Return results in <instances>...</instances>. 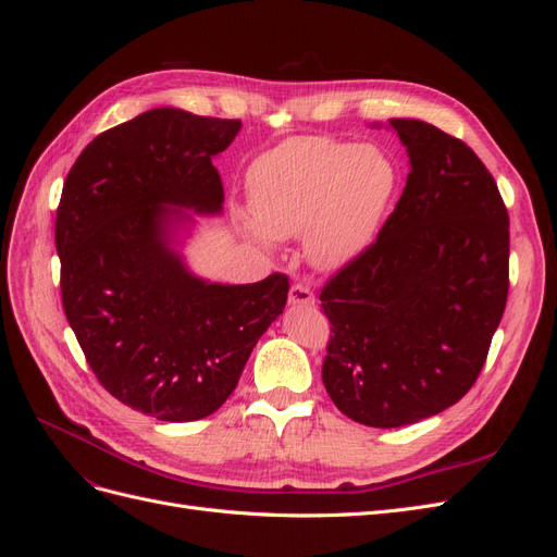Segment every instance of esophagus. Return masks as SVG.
Wrapping results in <instances>:
<instances>
[{"label":"esophagus","instance_id":"obj_1","mask_svg":"<svg viewBox=\"0 0 557 557\" xmlns=\"http://www.w3.org/2000/svg\"><path fill=\"white\" fill-rule=\"evenodd\" d=\"M288 301H290L293 307H313V305H315V295L311 293L309 285H305V283H295L293 288H290Z\"/></svg>","mask_w":557,"mask_h":557}]
</instances>
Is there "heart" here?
<instances>
[{
  "label": "heart",
  "mask_w": 557,
  "mask_h": 557,
  "mask_svg": "<svg viewBox=\"0 0 557 557\" xmlns=\"http://www.w3.org/2000/svg\"><path fill=\"white\" fill-rule=\"evenodd\" d=\"M248 193L252 211L239 213L248 239L274 250L305 232L309 264L336 272L376 242L399 193V166L374 144L297 137L252 162Z\"/></svg>",
  "instance_id": "heart-1"
}]
</instances>
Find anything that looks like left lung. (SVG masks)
<instances>
[{
	"mask_svg": "<svg viewBox=\"0 0 557 557\" xmlns=\"http://www.w3.org/2000/svg\"><path fill=\"white\" fill-rule=\"evenodd\" d=\"M372 127H381L374 123ZM409 176L376 244L320 293L325 391L356 423L401 428L474 385L509 293V213L474 150L391 117Z\"/></svg>",
	"mask_w": 557,
	"mask_h": 557,
	"instance_id": "8db88e82",
	"label": "left lung"
}]
</instances>
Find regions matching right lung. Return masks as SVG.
<instances>
[{
  "label": "right lung",
  "instance_id": "add662e5",
  "mask_svg": "<svg viewBox=\"0 0 557 557\" xmlns=\"http://www.w3.org/2000/svg\"><path fill=\"white\" fill-rule=\"evenodd\" d=\"M242 121L162 107L95 137L55 221L64 315L99 383L170 423L211 416L283 313L290 283H215L185 262L195 215L223 213L213 158Z\"/></svg>",
  "mask_w": 557,
  "mask_h": 557
}]
</instances>
